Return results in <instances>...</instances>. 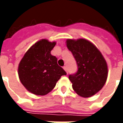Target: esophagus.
<instances>
[{"mask_svg":"<svg viewBox=\"0 0 123 123\" xmlns=\"http://www.w3.org/2000/svg\"><path fill=\"white\" fill-rule=\"evenodd\" d=\"M63 68H64V70H65V71L67 72V74H68V71H67V67H65V66H64V67H63Z\"/></svg>","mask_w":123,"mask_h":123,"instance_id":"34e87169","label":"esophagus"}]
</instances>
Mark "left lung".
<instances>
[{"label": "left lung", "mask_w": 123, "mask_h": 123, "mask_svg": "<svg viewBox=\"0 0 123 123\" xmlns=\"http://www.w3.org/2000/svg\"><path fill=\"white\" fill-rule=\"evenodd\" d=\"M66 43L78 65L77 72L68 76L73 90L84 98L95 95L107 80L108 69L106 61L99 49L85 39H68Z\"/></svg>", "instance_id": "1"}]
</instances>
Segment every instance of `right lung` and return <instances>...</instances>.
<instances>
[{"label": "right lung", "instance_id": "obj_1", "mask_svg": "<svg viewBox=\"0 0 123 123\" xmlns=\"http://www.w3.org/2000/svg\"><path fill=\"white\" fill-rule=\"evenodd\" d=\"M56 42L41 39L25 53L18 66L20 82L30 92L45 95L53 89L57 81L67 72L51 54Z\"/></svg>", "mask_w": 123, "mask_h": 123}]
</instances>
